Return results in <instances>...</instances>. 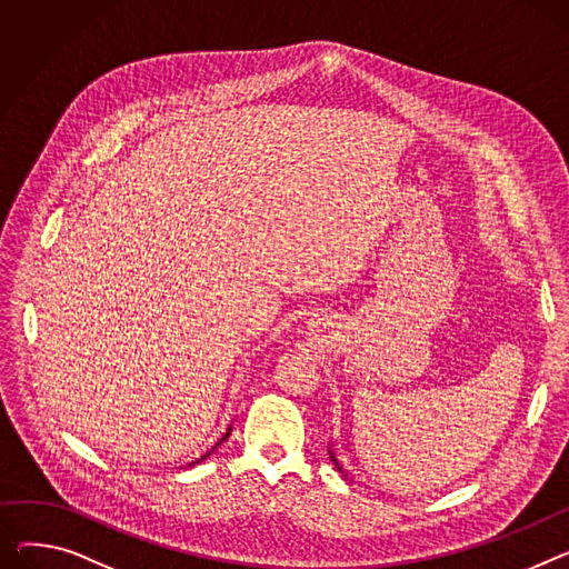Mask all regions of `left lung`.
<instances>
[{"instance_id": "obj_1", "label": "left lung", "mask_w": 569, "mask_h": 569, "mask_svg": "<svg viewBox=\"0 0 569 569\" xmlns=\"http://www.w3.org/2000/svg\"><path fill=\"white\" fill-rule=\"evenodd\" d=\"M331 460H333V465H338V462H336V458H333V456H331Z\"/></svg>"}]
</instances>
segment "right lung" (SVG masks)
<instances>
[{
    "instance_id": "1",
    "label": "right lung",
    "mask_w": 569,
    "mask_h": 569,
    "mask_svg": "<svg viewBox=\"0 0 569 569\" xmlns=\"http://www.w3.org/2000/svg\"><path fill=\"white\" fill-rule=\"evenodd\" d=\"M226 437H229V432H226ZM226 437H223V439H221V441H226Z\"/></svg>"
}]
</instances>
